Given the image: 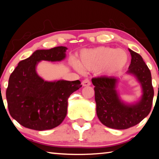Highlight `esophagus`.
<instances>
[{
	"instance_id": "obj_1",
	"label": "esophagus",
	"mask_w": 159,
	"mask_h": 159,
	"mask_svg": "<svg viewBox=\"0 0 159 159\" xmlns=\"http://www.w3.org/2000/svg\"><path fill=\"white\" fill-rule=\"evenodd\" d=\"M90 84H91V83L90 81V80H88V79L83 80L82 82L83 86H89V85H90Z\"/></svg>"
}]
</instances>
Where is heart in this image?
I'll use <instances>...</instances> for the list:
<instances>
[{"mask_svg":"<svg viewBox=\"0 0 159 159\" xmlns=\"http://www.w3.org/2000/svg\"><path fill=\"white\" fill-rule=\"evenodd\" d=\"M128 62V55L124 50L110 47H98L85 49L80 53V62L72 59L71 66L80 74L83 69L98 71L102 74L111 76L125 68Z\"/></svg>","mask_w":159,"mask_h":159,"instance_id":"b5f03b06","label":"heart"}]
</instances>
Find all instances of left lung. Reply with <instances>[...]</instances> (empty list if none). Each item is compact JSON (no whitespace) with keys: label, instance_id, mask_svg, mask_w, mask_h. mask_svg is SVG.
<instances>
[{"label":"left lung","instance_id":"8db88e82","mask_svg":"<svg viewBox=\"0 0 159 159\" xmlns=\"http://www.w3.org/2000/svg\"><path fill=\"white\" fill-rule=\"evenodd\" d=\"M131 63L126 74L133 75L142 88V96L134 103L121 100L116 90L118 78L101 76L92 79L98 117L107 127L124 130L138 124L152 109L154 88L150 70L138 53L128 49Z\"/></svg>","mask_w":159,"mask_h":159}]
</instances>
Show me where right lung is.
<instances>
[{
	"label": "right lung",
	"mask_w": 159,
	"mask_h": 159,
	"mask_svg": "<svg viewBox=\"0 0 159 159\" xmlns=\"http://www.w3.org/2000/svg\"><path fill=\"white\" fill-rule=\"evenodd\" d=\"M67 48L38 50L19 62L9 79L6 98L10 114L24 127L50 130L60 125L67 113L68 98L82 85L79 80L47 81L38 75L36 66L43 60L60 61Z\"/></svg>",
	"instance_id": "add662e5"
}]
</instances>
